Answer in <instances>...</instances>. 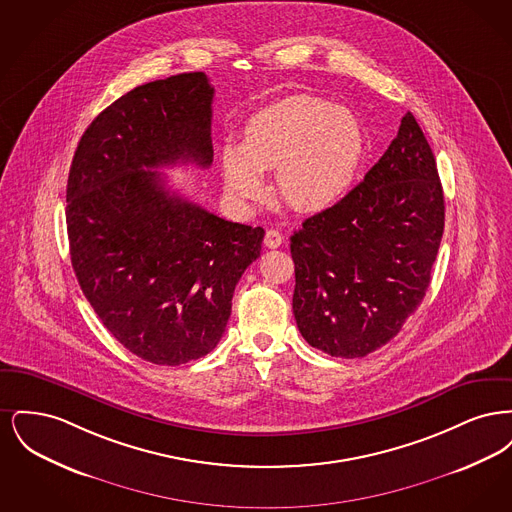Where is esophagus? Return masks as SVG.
<instances>
[{
	"label": "esophagus",
	"instance_id": "esophagus-1",
	"mask_svg": "<svg viewBox=\"0 0 512 512\" xmlns=\"http://www.w3.org/2000/svg\"><path fill=\"white\" fill-rule=\"evenodd\" d=\"M284 242V236L278 232V230H274V228H270L267 230V234H265V245H267L268 249H276V247H280Z\"/></svg>",
	"mask_w": 512,
	"mask_h": 512
}]
</instances>
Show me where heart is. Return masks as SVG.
Wrapping results in <instances>:
<instances>
[{"instance_id": "1", "label": "heart", "mask_w": 512, "mask_h": 512, "mask_svg": "<svg viewBox=\"0 0 512 512\" xmlns=\"http://www.w3.org/2000/svg\"><path fill=\"white\" fill-rule=\"evenodd\" d=\"M365 155L359 119L326 99L293 96L255 115L242 146L222 151L226 192L247 209L265 194L261 172H274L278 195L301 213H317L349 192Z\"/></svg>"}]
</instances>
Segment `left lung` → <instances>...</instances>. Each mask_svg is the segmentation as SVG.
Masks as SVG:
<instances>
[{"instance_id": "8db88e82", "label": "left lung", "mask_w": 512, "mask_h": 512, "mask_svg": "<svg viewBox=\"0 0 512 512\" xmlns=\"http://www.w3.org/2000/svg\"><path fill=\"white\" fill-rule=\"evenodd\" d=\"M445 220L436 157L413 113L336 205L293 232V317L320 351L355 359L395 338L430 286Z\"/></svg>"}]
</instances>
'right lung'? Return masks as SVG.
I'll use <instances>...</instances> for the list:
<instances>
[{
	"label": "right lung",
	"mask_w": 512,
	"mask_h": 512,
	"mask_svg": "<svg viewBox=\"0 0 512 512\" xmlns=\"http://www.w3.org/2000/svg\"><path fill=\"white\" fill-rule=\"evenodd\" d=\"M215 88L184 73L134 88L82 134L67 182L78 284L134 355L176 366L217 347L261 226L220 219L171 192L161 167L213 163Z\"/></svg>",
	"instance_id": "1"
}]
</instances>
